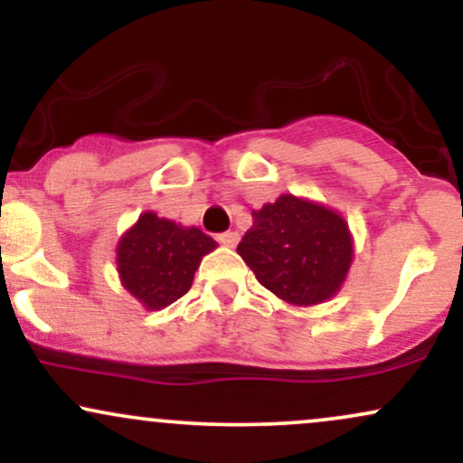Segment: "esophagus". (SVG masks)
Masks as SVG:
<instances>
[{"instance_id":"esophagus-1","label":"esophagus","mask_w":463,"mask_h":463,"mask_svg":"<svg viewBox=\"0 0 463 463\" xmlns=\"http://www.w3.org/2000/svg\"><path fill=\"white\" fill-rule=\"evenodd\" d=\"M217 241H220L222 246H226V248H235L237 241H239V235L235 231L222 232V235H217Z\"/></svg>"}]
</instances>
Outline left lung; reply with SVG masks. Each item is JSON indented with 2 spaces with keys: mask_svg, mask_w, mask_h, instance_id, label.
<instances>
[{
  "mask_svg": "<svg viewBox=\"0 0 463 463\" xmlns=\"http://www.w3.org/2000/svg\"><path fill=\"white\" fill-rule=\"evenodd\" d=\"M252 217L237 252L265 289L296 307L337 296L354 257L353 232L337 211L283 194Z\"/></svg>",
  "mask_w": 463,
  "mask_h": 463,
  "instance_id": "1",
  "label": "left lung"
}]
</instances>
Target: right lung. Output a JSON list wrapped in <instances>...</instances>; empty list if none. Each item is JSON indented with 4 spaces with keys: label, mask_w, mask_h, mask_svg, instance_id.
<instances>
[{
    "label": "right lung",
    "mask_w": 463,
    "mask_h": 463,
    "mask_svg": "<svg viewBox=\"0 0 463 463\" xmlns=\"http://www.w3.org/2000/svg\"><path fill=\"white\" fill-rule=\"evenodd\" d=\"M215 248V239L200 228L146 211L117 241V274L132 298L158 311L187 294L202 257Z\"/></svg>",
    "instance_id": "1"
}]
</instances>
